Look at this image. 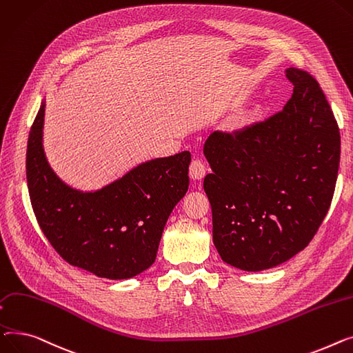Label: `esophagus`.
Instances as JSON below:
<instances>
[{
  "mask_svg": "<svg viewBox=\"0 0 353 353\" xmlns=\"http://www.w3.org/2000/svg\"><path fill=\"white\" fill-rule=\"evenodd\" d=\"M206 174V167L201 159H194L190 165V176L194 181H201Z\"/></svg>",
  "mask_w": 353,
  "mask_h": 353,
  "instance_id": "esophagus-1",
  "label": "esophagus"
}]
</instances>
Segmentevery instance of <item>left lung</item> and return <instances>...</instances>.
I'll use <instances>...</instances> for the list:
<instances>
[{"label": "left lung", "mask_w": 353, "mask_h": 353, "mask_svg": "<svg viewBox=\"0 0 353 353\" xmlns=\"http://www.w3.org/2000/svg\"><path fill=\"white\" fill-rule=\"evenodd\" d=\"M294 94L271 118L203 145V190L222 261L248 272L278 266L315 236L332 202L341 135L318 81L286 68Z\"/></svg>", "instance_id": "obj_1"}]
</instances>
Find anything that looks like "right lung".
Segmentation results:
<instances>
[{"mask_svg":"<svg viewBox=\"0 0 353 353\" xmlns=\"http://www.w3.org/2000/svg\"><path fill=\"white\" fill-rule=\"evenodd\" d=\"M46 99L28 137L27 182L37 221L62 259L98 278L130 279L155 262L163 226L188 191L190 151L145 161L95 191L62 181L44 151Z\"/></svg>","mask_w":353,"mask_h":353,"instance_id":"1","label":"right lung"}]
</instances>
